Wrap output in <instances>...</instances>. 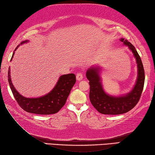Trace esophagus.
Returning <instances> with one entry per match:
<instances>
[{"mask_svg":"<svg viewBox=\"0 0 155 155\" xmlns=\"http://www.w3.org/2000/svg\"><path fill=\"white\" fill-rule=\"evenodd\" d=\"M77 81H81L82 79H83V74H81V73H78L77 74Z\"/></svg>","mask_w":155,"mask_h":155,"instance_id":"obj_1","label":"esophagus"}]
</instances>
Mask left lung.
<instances>
[{"instance_id": "8db88e82", "label": "left lung", "mask_w": 155, "mask_h": 155, "mask_svg": "<svg viewBox=\"0 0 155 155\" xmlns=\"http://www.w3.org/2000/svg\"><path fill=\"white\" fill-rule=\"evenodd\" d=\"M120 41L132 51L137 64L136 83L130 92L120 96H113L103 89L101 73L102 68L94 66L87 71V78L89 81V98L92 104L101 114H120L127 113L136 106L143 92L144 83V71L140 56L135 47L124 38Z\"/></svg>"}]
</instances>
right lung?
I'll list each match as a JSON object with an SVG mask.
<instances>
[{
  "label": "right lung",
  "mask_w": 155,
  "mask_h": 155,
  "mask_svg": "<svg viewBox=\"0 0 155 155\" xmlns=\"http://www.w3.org/2000/svg\"><path fill=\"white\" fill-rule=\"evenodd\" d=\"M28 42V40L22 41L21 45ZM19 46L20 45L15 48V51ZM15 51L13 52L11 61L14 57ZM8 81L16 102L23 110L37 114H51L57 113L64 105L72 88L76 83V76L73 73L61 76L53 89L44 96L38 98L23 97L16 90L11 81L10 67L8 72Z\"/></svg>",
  "instance_id": "add662e5"
}]
</instances>
